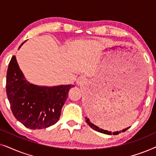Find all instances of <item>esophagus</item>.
<instances>
[{
    "label": "esophagus",
    "instance_id": "esophagus-1",
    "mask_svg": "<svg viewBox=\"0 0 156 156\" xmlns=\"http://www.w3.org/2000/svg\"><path fill=\"white\" fill-rule=\"evenodd\" d=\"M85 82H86V79H85L84 76H81L77 79V80H76V84H77V85L81 86V85L84 84Z\"/></svg>",
    "mask_w": 156,
    "mask_h": 156
}]
</instances>
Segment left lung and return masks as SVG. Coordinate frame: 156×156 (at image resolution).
<instances>
[{
    "label": "left lung",
    "instance_id": "8db88e82",
    "mask_svg": "<svg viewBox=\"0 0 156 156\" xmlns=\"http://www.w3.org/2000/svg\"><path fill=\"white\" fill-rule=\"evenodd\" d=\"M85 119H86V122L87 123V124H88L89 126H90L91 129H93L94 130H95V131H97L98 132H100V133H105V134H108V135H112V134H114V135H116V134H119V133H121V132H124L126 131V130L129 129V128H126V129H124L123 130H121V131H116V132H114V133H112V131H106V130H104L102 129H100L99 127H98L97 126H96L92 123L90 121V120L87 118V117H85Z\"/></svg>",
    "mask_w": 156,
    "mask_h": 156
}]
</instances>
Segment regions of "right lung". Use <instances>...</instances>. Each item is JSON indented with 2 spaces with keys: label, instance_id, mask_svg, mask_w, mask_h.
<instances>
[{
  "label": "right lung",
  "instance_id": "obj_1",
  "mask_svg": "<svg viewBox=\"0 0 156 156\" xmlns=\"http://www.w3.org/2000/svg\"><path fill=\"white\" fill-rule=\"evenodd\" d=\"M74 87L71 84L54 87L33 84L25 79L16 56L12 57L8 65L6 93L10 108L17 120L28 129H42L55 124L68 92Z\"/></svg>",
  "mask_w": 156,
  "mask_h": 156
}]
</instances>
